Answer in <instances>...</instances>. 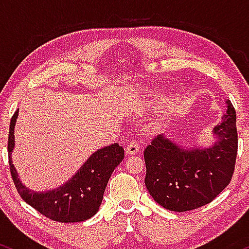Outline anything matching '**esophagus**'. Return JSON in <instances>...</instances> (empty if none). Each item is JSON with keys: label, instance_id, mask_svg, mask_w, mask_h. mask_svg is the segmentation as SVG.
Listing matches in <instances>:
<instances>
[{"label": "esophagus", "instance_id": "34e87169", "mask_svg": "<svg viewBox=\"0 0 249 249\" xmlns=\"http://www.w3.org/2000/svg\"><path fill=\"white\" fill-rule=\"evenodd\" d=\"M139 150H141V147H139L138 142H130L126 146L127 154H137L139 152Z\"/></svg>", "mask_w": 249, "mask_h": 249}]
</instances>
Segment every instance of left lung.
<instances>
[{
	"instance_id": "left-lung-1",
	"label": "left lung",
	"mask_w": 249,
	"mask_h": 249,
	"mask_svg": "<svg viewBox=\"0 0 249 249\" xmlns=\"http://www.w3.org/2000/svg\"><path fill=\"white\" fill-rule=\"evenodd\" d=\"M226 113L213 127L212 144H182L159 134L145 148V185L154 201L173 212L210 204L230 184L238 152L236 113L226 101Z\"/></svg>"
}]
</instances>
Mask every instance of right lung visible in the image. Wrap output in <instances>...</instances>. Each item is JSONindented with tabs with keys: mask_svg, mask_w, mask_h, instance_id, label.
<instances>
[{
	"mask_svg": "<svg viewBox=\"0 0 249 249\" xmlns=\"http://www.w3.org/2000/svg\"><path fill=\"white\" fill-rule=\"evenodd\" d=\"M18 110L10 121L8 154L10 172L22 199L47 218L59 222H81L98 212L107 181L115 168L124 159V148L117 142L95 151L64 184L53 190L37 192L21 181L13 152L15 148V125Z\"/></svg>",
	"mask_w": 249,
	"mask_h": 249,
	"instance_id": "1",
	"label": "right lung"
}]
</instances>
